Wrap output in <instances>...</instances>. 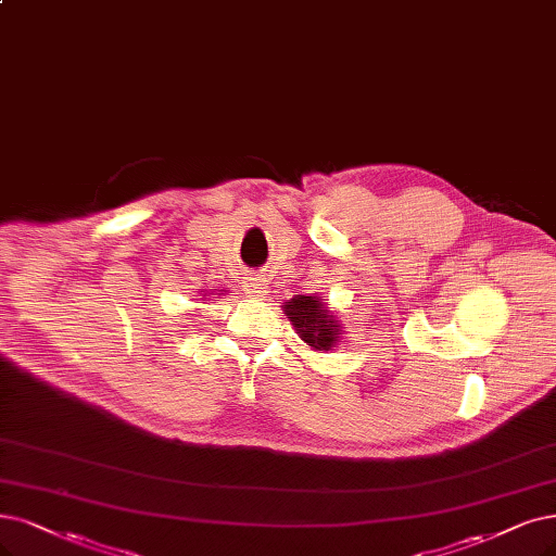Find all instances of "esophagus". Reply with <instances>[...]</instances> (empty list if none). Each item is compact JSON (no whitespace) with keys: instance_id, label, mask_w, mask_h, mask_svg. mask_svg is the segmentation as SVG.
I'll use <instances>...</instances> for the list:
<instances>
[{"instance_id":"1","label":"esophagus","mask_w":556,"mask_h":556,"mask_svg":"<svg viewBox=\"0 0 556 556\" xmlns=\"http://www.w3.org/2000/svg\"><path fill=\"white\" fill-rule=\"evenodd\" d=\"M265 279L261 275H247L242 279V291L247 293V298H263L267 291Z\"/></svg>"}]
</instances>
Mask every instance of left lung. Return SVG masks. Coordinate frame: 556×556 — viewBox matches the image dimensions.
<instances>
[{
    "mask_svg": "<svg viewBox=\"0 0 556 556\" xmlns=\"http://www.w3.org/2000/svg\"><path fill=\"white\" fill-rule=\"evenodd\" d=\"M283 314L289 316L298 337L316 353L334 351L341 341V320L330 312L320 295H295L281 304Z\"/></svg>",
    "mask_w": 556,
    "mask_h": 556,
    "instance_id": "1",
    "label": "left lung"
}]
</instances>
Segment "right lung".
Instances as JSON below:
<instances>
[{
  "instance_id": "obj_1",
  "label": "right lung",
  "mask_w": 556,
  "mask_h": 556,
  "mask_svg": "<svg viewBox=\"0 0 556 556\" xmlns=\"http://www.w3.org/2000/svg\"><path fill=\"white\" fill-rule=\"evenodd\" d=\"M224 293H226V291H224ZM224 293H217V289H215V291H211L208 295H224Z\"/></svg>"
}]
</instances>
